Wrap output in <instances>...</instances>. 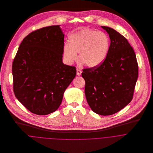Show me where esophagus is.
<instances>
[{
	"label": "esophagus",
	"mask_w": 153,
	"mask_h": 153,
	"mask_svg": "<svg viewBox=\"0 0 153 153\" xmlns=\"http://www.w3.org/2000/svg\"><path fill=\"white\" fill-rule=\"evenodd\" d=\"M81 73H82V71L80 69H79L78 68H77L76 69V74H77V75H78V76L81 75Z\"/></svg>",
	"instance_id": "34e87169"
}]
</instances>
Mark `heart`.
Instances as JSON below:
<instances>
[{"instance_id": "heart-1", "label": "heart", "mask_w": 153, "mask_h": 153, "mask_svg": "<svg viewBox=\"0 0 153 153\" xmlns=\"http://www.w3.org/2000/svg\"><path fill=\"white\" fill-rule=\"evenodd\" d=\"M110 42L104 32L84 29L69 36V44L64 46V56L68 64H72L78 58L81 64L89 68L101 64L109 52Z\"/></svg>"}]
</instances>
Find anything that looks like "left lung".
Segmentation results:
<instances>
[{"mask_svg": "<svg viewBox=\"0 0 153 153\" xmlns=\"http://www.w3.org/2000/svg\"><path fill=\"white\" fill-rule=\"evenodd\" d=\"M109 34L108 54L100 65L83 69L85 94L95 113L114 114L127 105L133 98L138 78L136 55L127 39L115 30L101 26Z\"/></svg>", "mask_w": 153, "mask_h": 153, "instance_id": "1", "label": "left lung"}]
</instances>
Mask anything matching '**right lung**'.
<instances>
[{
  "label": "right lung",
  "mask_w": 153,
  "mask_h": 153,
  "mask_svg": "<svg viewBox=\"0 0 153 153\" xmlns=\"http://www.w3.org/2000/svg\"><path fill=\"white\" fill-rule=\"evenodd\" d=\"M64 35L59 25L32 32L22 41L12 64L16 98L31 112L44 115L60 106L76 74L62 62Z\"/></svg>",
  "instance_id": "obj_1"
}]
</instances>
